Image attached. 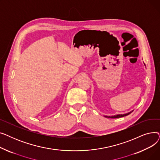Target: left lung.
Returning <instances> with one entry per match:
<instances>
[{
	"label": "left lung",
	"instance_id": "1",
	"mask_svg": "<svg viewBox=\"0 0 160 160\" xmlns=\"http://www.w3.org/2000/svg\"><path fill=\"white\" fill-rule=\"evenodd\" d=\"M132 112H130L128 113H124V114H118V115H112V116H104L106 117H108V118H112V119H115V118H119V117H124V116H127L128 115H129L130 113H131Z\"/></svg>",
	"mask_w": 160,
	"mask_h": 160
}]
</instances>
